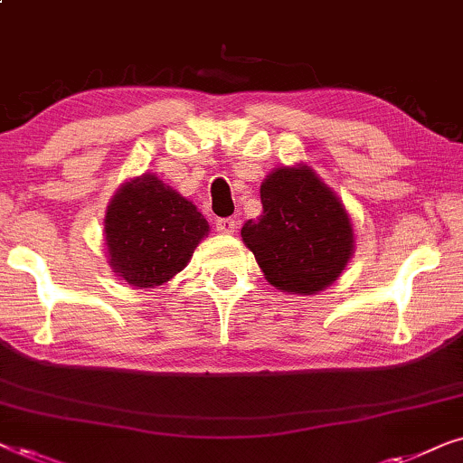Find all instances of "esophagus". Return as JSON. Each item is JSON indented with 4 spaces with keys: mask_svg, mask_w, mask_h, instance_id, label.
<instances>
[{
    "mask_svg": "<svg viewBox=\"0 0 463 463\" xmlns=\"http://www.w3.org/2000/svg\"><path fill=\"white\" fill-rule=\"evenodd\" d=\"M238 223L233 219H219L217 221V232L223 233V236H230V233L236 232Z\"/></svg>",
    "mask_w": 463,
    "mask_h": 463,
    "instance_id": "esophagus-1",
    "label": "esophagus"
}]
</instances>
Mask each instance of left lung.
Segmentation results:
<instances>
[{
	"label": "left lung",
	"instance_id": "8db88e82",
	"mask_svg": "<svg viewBox=\"0 0 463 463\" xmlns=\"http://www.w3.org/2000/svg\"><path fill=\"white\" fill-rule=\"evenodd\" d=\"M259 194L261 217L240 233L265 280L290 295H316L339 280L356 249L339 195L303 162L271 170Z\"/></svg>",
	"mask_w": 463,
	"mask_h": 463
}]
</instances>
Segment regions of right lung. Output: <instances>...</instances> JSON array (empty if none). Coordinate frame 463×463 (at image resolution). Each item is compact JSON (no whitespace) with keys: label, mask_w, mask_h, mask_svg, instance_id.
Returning <instances> with one entry per match:
<instances>
[{"label":"right lung","mask_w":463,"mask_h":463,"mask_svg":"<svg viewBox=\"0 0 463 463\" xmlns=\"http://www.w3.org/2000/svg\"><path fill=\"white\" fill-rule=\"evenodd\" d=\"M103 225L107 263L135 288H157L173 280L211 232L194 202L154 173L122 183Z\"/></svg>","instance_id":"add662e5"}]
</instances>
